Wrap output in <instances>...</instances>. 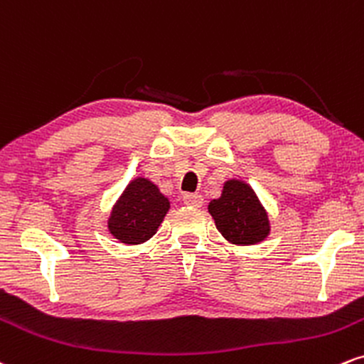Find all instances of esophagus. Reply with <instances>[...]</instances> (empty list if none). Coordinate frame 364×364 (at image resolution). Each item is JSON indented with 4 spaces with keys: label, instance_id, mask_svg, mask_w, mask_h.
Returning <instances> with one entry per match:
<instances>
[{
    "label": "esophagus",
    "instance_id": "obj_1",
    "mask_svg": "<svg viewBox=\"0 0 364 364\" xmlns=\"http://www.w3.org/2000/svg\"><path fill=\"white\" fill-rule=\"evenodd\" d=\"M182 200H183V204H186V206H192V208H200V206H203V203H204L203 196H200V194H183Z\"/></svg>",
    "mask_w": 364,
    "mask_h": 364
}]
</instances>
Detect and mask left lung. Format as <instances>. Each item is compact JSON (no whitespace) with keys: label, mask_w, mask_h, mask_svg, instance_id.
I'll use <instances>...</instances> for the list:
<instances>
[{"label":"left lung","mask_w":364,"mask_h":364,"mask_svg":"<svg viewBox=\"0 0 364 364\" xmlns=\"http://www.w3.org/2000/svg\"><path fill=\"white\" fill-rule=\"evenodd\" d=\"M218 232L235 245H254L269 235V218L250 186L228 181L220 199L209 203Z\"/></svg>","instance_id":"left-lung-1"}]
</instances>
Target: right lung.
Returning a JSON list of instances; mask_svg holds the SVG:
<instances>
[{
    "mask_svg": "<svg viewBox=\"0 0 364 364\" xmlns=\"http://www.w3.org/2000/svg\"><path fill=\"white\" fill-rule=\"evenodd\" d=\"M168 199L148 178H136L124 191L109 218V230L117 240L138 245L156 233L168 211Z\"/></svg>",
    "mask_w": 364,
    "mask_h": 364,
    "instance_id": "add662e5",
    "label": "right lung"
}]
</instances>
